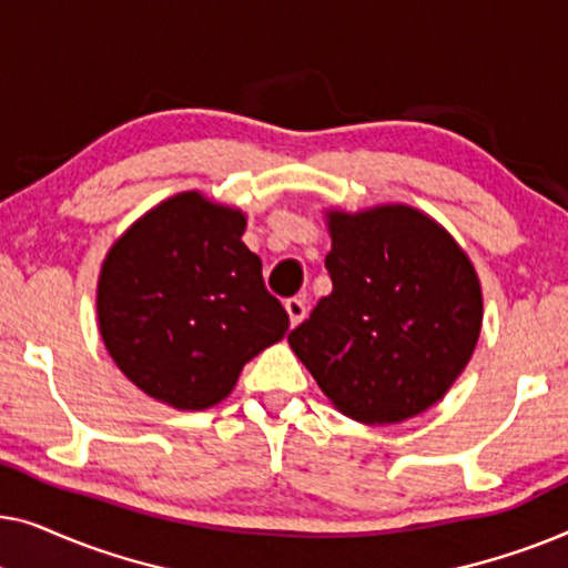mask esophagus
Returning <instances> with one entry per match:
<instances>
[{"instance_id":"34e87169","label":"esophagus","mask_w":568,"mask_h":568,"mask_svg":"<svg viewBox=\"0 0 568 568\" xmlns=\"http://www.w3.org/2000/svg\"><path fill=\"white\" fill-rule=\"evenodd\" d=\"M284 307H286V313H290L292 328H297V325L305 321V315H307V302L300 297H292V300H286Z\"/></svg>"}]
</instances>
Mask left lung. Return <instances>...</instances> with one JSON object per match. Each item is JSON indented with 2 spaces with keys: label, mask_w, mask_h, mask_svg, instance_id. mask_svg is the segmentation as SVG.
Masks as SVG:
<instances>
[{
  "label": "left lung",
  "mask_w": 568,
  "mask_h": 568,
  "mask_svg": "<svg viewBox=\"0 0 568 568\" xmlns=\"http://www.w3.org/2000/svg\"><path fill=\"white\" fill-rule=\"evenodd\" d=\"M328 216L333 292L290 333L292 352L344 416L398 424L445 395L480 336L476 268L406 204Z\"/></svg>",
  "instance_id": "left-lung-1"
}]
</instances>
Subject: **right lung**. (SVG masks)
I'll return each mask as SVG.
<instances>
[{
    "mask_svg": "<svg viewBox=\"0 0 568 568\" xmlns=\"http://www.w3.org/2000/svg\"><path fill=\"white\" fill-rule=\"evenodd\" d=\"M245 214L185 191L150 209L108 251L98 325L108 354L150 398L204 410L227 398L290 315L243 243Z\"/></svg>",
    "mask_w": 568,
    "mask_h": 568,
    "instance_id": "obj_1",
    "label": "right lung"
}]
</instances>
